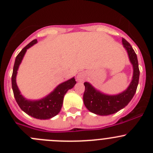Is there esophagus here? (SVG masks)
Segmentation results:
<instances>
[{"mask_svg": "<svg viewBox=\"0 0 153 153\" xmlns=\"http://www.w3.org/2000/svg\"><path fill=\"white\" fill-rule=\"evenodd\" d=\"M85 78H86V75L84 72H80V73L78 75V76H77V79H78V81H84V80H85Z\"/></svg>", "mask_w": 153, "mask_h": 153, "instance_id": "34e87169", "label": "esophagus"}]
</instances>
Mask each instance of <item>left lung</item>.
<instances>
[{
  "mask_svg": "<svg viewBox=\"0 0 153 153\" xmlns=\"http://www.w3.org/2000/svg\"><path fill=\"white\" fill-rule=\"evenodd\" d=\"M122 43L133 67L132 80L127 89L118 95H108L95 89L89 83L84 84L85 86L83 97L84 105L87 109L96 115H109L118 112L129 104L136 92L140 75L138 58L129 43L124 38H122Z\"/></svg>",
  "mask_w": 153,
  "mask_h": 153,
  "instance_id": "8db88e82",
  "label": "left lung"
}]
</instances>
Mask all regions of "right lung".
Instances as JSON below:
<instances>
[{
	"mask_svg": "<svg viewBox=\"0 0 153 153\" xmlns=\"http://www.w3.org/2000/svg\"><path fill=\"white\" fill-rule=\"evenodd\" d=\"M36 43V39L31 41L17 55L12 75V87L15 101L24 112L37 119H49L59 113L62 107L64 96L69 89H72L75 86L76 81H75V78H72L59 84L54 89L53 92L41 100L29 101L24 98L20 92L16 84L17 72H18L19 65L21 64L23 58L27 52V49Z\"/></svg>",
	"mask_w": 153,
	"mask_h": 153,
	"instance_id": "obj_1",
	"label": "right lung"
}]
</instances>
